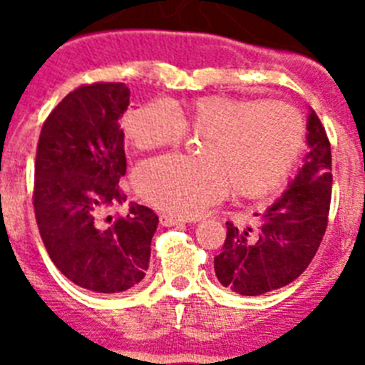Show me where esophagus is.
I'll return each instance as SVG.
<instances>
[{"label":"esophagus","mask_w":365,"mask_h":365,"mask_svg":"<svg viewBox=\"0 0 365 365\" xmlns=\"http://www.w3.org/2000/svg\"><path fill=\"white\" fill-rule=\"evenodd\" d=\"M159 221L163 227H177V225H182V222H185L182 219L175 217V215H170V214H160Z\"/></svg>","instance_id":"1"}]
</instances>
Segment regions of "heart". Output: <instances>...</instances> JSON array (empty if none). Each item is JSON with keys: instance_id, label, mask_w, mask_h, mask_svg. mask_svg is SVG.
Wrapping results in <instances>:
<instances>
[{"instance_id": "1", "label": "heart", "mask_w": 365, "mask_h": 365, "mask_svg": "<svg viewBox=\"0 0 365 365\" xmlns=\"http://www.w3.org/2000/svg\"><path fill=\"white\" fill-rule=\"evenodd\" d=\"M124 131L143 151L175 146L186 131L205 135L202 159L164 155L135 172L138 195L177 217H197L230 188L241 197L267 195L291 173L305 140L291 106L228 95L148 102L125 115Z\"/></svg>"}]
</instances>
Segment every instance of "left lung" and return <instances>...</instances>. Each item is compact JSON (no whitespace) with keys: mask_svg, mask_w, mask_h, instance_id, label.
<instances>
[{"mask_svg":"<svg viewBox=\"0 0 365 365\" xmlns=\"http://www.w3.org/2000/svg\"><path fill=\"white\" fill-rule=\"evenodd\" d=\"M307 155L298 175L254 228L227 222L222 252L214 257L219 283L243 296H259L294 282L314 257L327 228L333 173L331 144L316 113L307 117Z\"/></svg>","mask_w":365,"mask_h":365,"instance_id":"left-lung-1","label":"left lung"}]
</instances>
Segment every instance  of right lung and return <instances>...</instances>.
<instances>
[{"instance_id": "add662e5", "label": "right lung", "mask_w": 365, "mask_h": 365, "mask_svg": "<svg viewBox=\"0 0 365 365\" xmlns=\"http://www.w3.org/2000/svg\"><path fill=\"white\" fill-rule=\"evenodd\" d=\"M130 106L125 83L74 89L41 128L34 164V214L49 257L74 285L124 292L146 276L159 217L130 205L124 217H104L125 195L120 117Z\"/></svg>"}]
</instances>
